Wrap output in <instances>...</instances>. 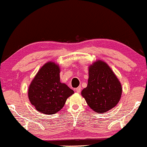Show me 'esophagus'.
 Masks as SVG:
<instances>
[{"label": "esophagus", "instance_id": "esophagus-1", "mask_svg": "<svg viewBox=\"0 0 147 147\" xmlns=\"http://www.w3.org/2000/svg\"><path fill=\"white\" fill-rule=\"evenodd\" d=\"M81 90H82V88H81V86H78V88H76V91L77 92H81Z\"/></svg>", "mask_w": 147, "mask_h": 147}]
</instances>
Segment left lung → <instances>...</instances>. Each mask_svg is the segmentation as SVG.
Returning a JSON list of instances; mask_svg holds the SVG:
<instances>
[{"mask_svg": "<svg viewBox=\"0 0 147 147\" xmlns=\"http://www.w3.org/2000/svg\"><path fill=\"white\" fill-rule=\"evenodd\" d=\"M87 87L82 91L88 106L96 113H105L119 102L122 88L109 66L98 60L89 66Z\"/></svg>", "mask_w": 147, "mask_h": 147, "instance_id": "obj_1", "label": "left lung"}]
</instances>
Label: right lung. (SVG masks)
Wrapping results in <instances>:
<instances>
[{"label": "right lung", "mask_w": 147, "mask_h": 147, "mask_svg": "<svg viewBox=\"0 0 147 147\" xmlns=\"http://www.w3.org/2000/svg\"><path fill=\"white\" fill-rule=\"evenodd\" d=\"M60 68L55 62L42 67L30 84L28 97L36 109L43 114H54L63 107L74 90L60 82Z\"/></svg>", "instance_id": "1"}]
</instances>
